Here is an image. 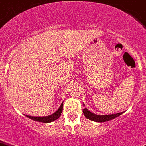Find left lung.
<instances>
[{
	"label": "left lung",
	"instance_id": "1",
	"mask_svg": "<svg viewBox=\"0 0 146 146\" xmlns=\"http://www.w3.org/2000/svg\"><path fill=\"white\" fill-rule=\"evenodd\" d=\"M83 113L84 116L87 119L92 121H97V122H105V121H110L111 119L117 117L121 115L123 112H120V113L115 114V115H97L95 114L92 113L86 108H85L83 110Z\"/></svg>",
	"mask_w": 146,
	"mask_h": 146
}]
</instances>
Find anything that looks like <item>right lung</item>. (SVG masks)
Segmentation results:
<instances>
[{"label":"right lung","mask_w":146,"mask_h":146,"mask_svg":"<svg viewBox=\"0 0 146 146\" xmlns=\"http://www.w3.org/2000/svg\"><path fill=\"white\" fill-rule=\"evenodd\" d=\"M63 109V103H61L59 109L55 112V113L52 114L51 115L46 117H31V116H27L26 115V117H27L29 119L34 120V121H40V122H44V123H49L51 121H53L55 120L58 119L60 117V116L61 115V113L62 112Z\"/></svg>","instance_id":"obj_1"}]
</instances>
